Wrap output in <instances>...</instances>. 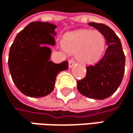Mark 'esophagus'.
<instances>
[{
	"mask_svg": "<svg viewBox=\"0 0 133 133\" xmlns=\"http://www.w3.org/2000/svg\"><path fill=\"white\" fill-rule=\"evenodd\" d=\"M75 63H76V62H75L74 59H70L69 60V67H70V68H72V67L75 65Z\"/></svg>",
	"mask_w": 133,
	"mask_h": 133,
	"instance_id": "34e87169",
	"label": "esophagus"
}]
</instances>
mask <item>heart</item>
<instances>
[{"instance_id": "1", "label": "heart", "mask_w": 133, "mask_h": 133, "mask_svg": "<svg viewBox=\"0 0 133 133\" xmlns=\"http://www.w3.org/2000/svg\"><path fill=\"white\" fill-rule=\"evenodd\" d=\"M62 45L66 52L76 54L77 60L80 63L90 65L103 57L107 40L99 30H82L66 35Z\"/></svg>"}]
</instances>
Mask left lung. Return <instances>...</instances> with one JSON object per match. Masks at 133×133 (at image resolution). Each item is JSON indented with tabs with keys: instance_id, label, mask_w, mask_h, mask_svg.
I'll return each mask as SVG.
<instances>
[{
	"instance_id": "1",
	"label": "left lung",
	"mask_w": 133,
	"mask_h": 133,
	"mask_svg": "<svg viewBox=\"0 0 133 133\" xmlns=\"http://www.w3.org/2000/svg\"><path fill=\"white\" fill-rule=\"evenodd\" d=\"M89 25L104 34L108 47L97 63L86 67L87 75L77 81V89L87 97L104 99L112 96L121 84L125 58L120 40L110 27L94 22Z\"/></svg>"
}]
</instances>
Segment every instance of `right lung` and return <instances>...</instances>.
<instances>
[{
	"label": "right lung",
	"mask_w": 133,
	"mask_h": 133,
	"mask_svg": "<svg viewBox=\"0 0 133 133\" xmlns=\"http://www.w3.org/2000/svg\"><path fill=\"white\" fill-rule=\"evenodd\" d=\"M56 28L48 22H32L17 34L10 48L8 66L13 82L27 96L50 94L57 74L69 68L67 61H50L51 50L46 46L55 45Z\"/></svg>",
	"instance_id": "right-lung-1"
}]
</instances>
